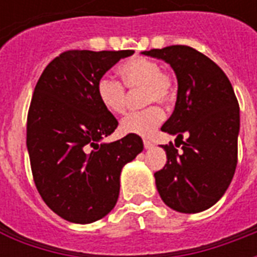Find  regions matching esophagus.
Segmentation results:
<instances>
[{
  "instance_id": "34e87169",
  "label": "esophagus",
  "mask_w": 257,
  "mask_h": 257,
  "mask_svg": "<svg viewBox=\"0 0 257 257\" xmlns=\"http://www.w3.org/2000/svg\"><path fill=\"white\" fill-rule=\"evenodd\" d=\"M144 147H145V149H149V148L153 147V144L149 140H144Z\"/></svg>"
}]
</instances>
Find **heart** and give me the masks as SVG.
<instances>
[{
	"mask_svg": "<svg viewBox=\"0 0 257 257\" xmlns=\"http://www.w3.org/2000/svg\"><path fill=\"white\" fill-rule=\"evenodd\" d=\"M123 86L119 80L110 76H101L97 82V97L106 110L112 113H123L127 108L128 93L141 89V101L144 105L160 102L168 105L177 97V79L166 69H162L156 60L134 56L119 65ZM164 120V110L157 105L128 113L120 121V130L124 134L148 137L152 136Z\"/></svg>",
	"mask_w": 257,
	"mask_h": 257,
	"instance_id": "obj_1",
	"label": "heart"
}]
</instances>
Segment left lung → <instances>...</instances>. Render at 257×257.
<instances>
[{"mask_svg": "<svg viewBox=\"0 0 257 257\" xmlns=\"http://www.w3.org/2000/svg\"><path fill=\"white\" fill-rule=\"evenodd\" d=\"M142 54L164 60L178 79L175 109L162 130L177 136L182 151L172 142L162 145L167 163L155 172L159 194L178 212L205 211L227 190L237 167L239 105L233 86L218 64L190 46Z\"/></svg>", "mask_w": 257, "mask_h": 257, "instance_id": "obj_1", "label": "left lung"}]
</instances>
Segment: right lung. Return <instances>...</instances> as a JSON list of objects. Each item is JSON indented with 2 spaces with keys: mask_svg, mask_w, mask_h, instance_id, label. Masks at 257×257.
<instances>
[{
  "mask_svg": "<svg viewBox=\"0 0 257 257\" xmlns=\"http://www.w3.org/2000/svg\"><path fill=\"white\" fill-rule=\"evenodd\" d=\"M134 50H67L50 61L34 89L27 149L46 205L68 222L91 223L113 209L124 164L144 149L140 136L110 144L117 120L97 97V82Z\"/></svg>",
  "mask_w": 257,
  "mask_h": 257,
  "instance_id": "1",
  "label": "right lung"
}]
</instances>
